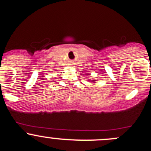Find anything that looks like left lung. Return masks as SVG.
I'll use <instances>...</instances> for the list:
<instances>
[{
    "label": "left lung",
    "instance_id": "left-lung-1",
    "mask_svg": "<svg viewBox=\"0 0 151 151\" xmlns=\"http://www.w3.org/2000/svg\"><path fill=\"white\" fill-rule=\"evenodd\" d=\"M88 81H91V82H93V83H95V81H96V80H88Z\"/></svg>",
    "mask_w": 151,
    "mask_h": 151
}]
</instances>
